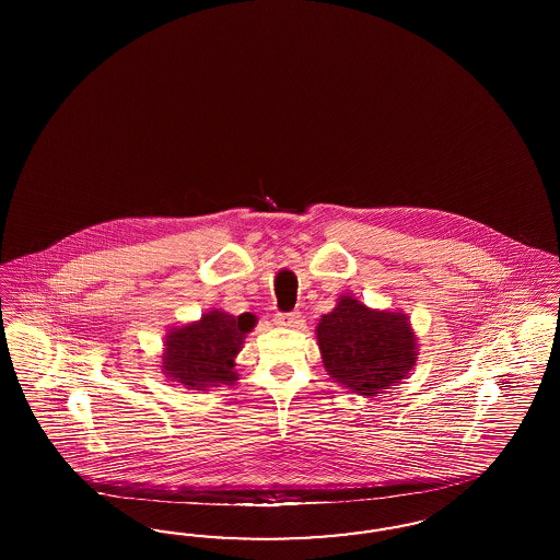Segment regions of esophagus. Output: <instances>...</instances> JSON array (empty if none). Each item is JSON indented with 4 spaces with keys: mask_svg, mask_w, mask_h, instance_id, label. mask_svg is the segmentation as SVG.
<instances>
[{
    "mask_svg": "<svg viewBox=\"0 0 560 560\" xmlns=\"http://www.w3.org/2000/svg\"><path fill=\"white\" fill-rule=\"evenodd\" d=\"M275 324L281 328H293L300 324V312H279L275 314Z\"/></svg>",
    "mask_w": 560,
    "mask_h": 560,
    "instance_id": "34e87169",
    "label": "esophagus"
}]
</instances>
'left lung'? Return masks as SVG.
<instances>
[{"label":"left lung","mask_w":560,"mask_h":560,"mask_svg":"<svg viewBox=\"0 0 560 560\" xmlns=\"http://www.w3.org/2000/svg\"><path fill=\"white\" fill-rule=\"evenodd\" d=\"M324 368L345 388L375 396L396 386L417 359L405 314L375 312L351 295L318 324Z\"/></svg>","instance_id":"obj_1"}]
</instances>
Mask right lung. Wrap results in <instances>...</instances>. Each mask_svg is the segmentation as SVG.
Returning <instances> with one entry per match:
<instances>
[{
  "mask_svg": "<svg viewBox=\"0 0 560 560\" xmlns=\"http://www.w3.org/2000/svg\"><path fill=\"white\" fill-rule=\"evenodd\" d=\"M253 326V314L232 316L213 310L199 323L174 328L166 339L164 373L192 390L234 384V357Z\"/></svg>",
  "mask_w": 560,
  "mask_h": 560,
  "instance_id": "add662e5",
  "label": "right lung"
}]
</instances>
